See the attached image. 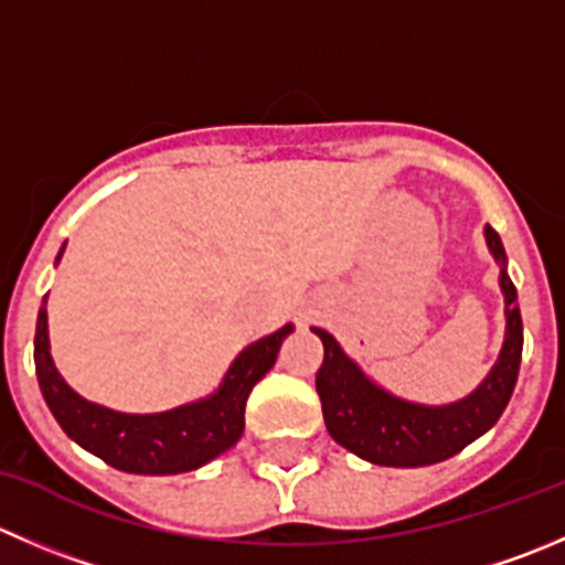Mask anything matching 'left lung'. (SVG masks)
I'll return each instance as SVG.
<instances>
[{
	"instance_id": "obj_1",
	"label": "left lung",
	"mask_w": 565,
	"mask_h": 565,
	"mask_svg": "<svg viewBox=\"0 0 565 565\" xmlns=\"http://www.w3.org/2000/svg\"><path fill=\"white\" fill-rule=\"evenodd\" d=\"M486 245L500 265V289L505 298V339L489 375L475 392L447 405H425L403 399L377 386L342 344L322 328H311L322 339L326 359L317 372V394L322 419L337 445L377 467H430L458 456L467 445L491 430L511 399L522 364V315L516 287L508 276V256L500 234L486 226Z\"/></svg>"
}]
</instances>
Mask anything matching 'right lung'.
<instances>
[{
	"label": "right lung",
	"mask_w": 565,
	"mask_h": 565,
	"mask_svg": "<svg viewBox=\"0 0 565 565\" xmlns=\"http://www.w3.org/2000/svg\"><path fill=\"white\" fill-rule=\"evenodd\" d=\"M63 250L65 245L60 248L54 265ZM292 331L295 326L287 322L278 331L248 344L232 361L221 386L206 397L160 414H124L90 403L63 381L52 359L46 298H43L35 326V372L49 411L60 422L65 436L74 439L82 450L129 475L193 472L237 445L245 430V403L250 388L276 364L281 342Z\"/></svg>",
	"instance_id": "add662e5"
}]
</instances>
